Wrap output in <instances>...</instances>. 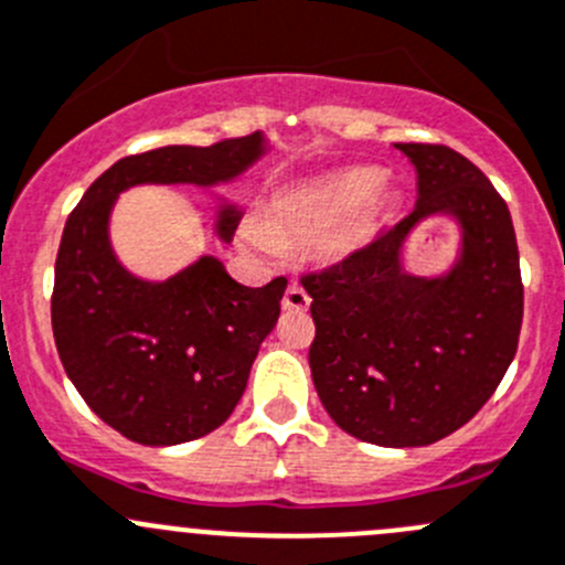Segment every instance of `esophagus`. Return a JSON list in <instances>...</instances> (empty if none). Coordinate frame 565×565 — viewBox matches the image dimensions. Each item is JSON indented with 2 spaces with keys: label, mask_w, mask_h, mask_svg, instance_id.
<instances>
[{
  "label": "esophagus",
  "mask_w": 565,
  "mask_h": 565,
  "mask_svg": "<svg viewBox=\"0 0 565 565\" xmlns=\"http://www.w3.org/2000/svg\"><path fill=\"white\" fill-rule=\"evenodd\" d=\"M309 303H311V298L306 295V289L300 287V284H289L287 292H284V300H281L284 309H287V311H306V309H309Z\"/></svg>",
  "instance_id": "obj_1"
}]
</instances>
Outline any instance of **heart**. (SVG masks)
Returning <instances> with one entry per match:
<instances>
[{
	"label": "heart",
	"mask_w": 565,
	"mask_h": 565,
	"mask_svg": "<svg viewBox=\"0 0 565 565\" xmlns=\"http://www.w3.org/2000/svg\"><path fill=\"white\" fill-rule=\"evenodd\" d=\"M386 206L388 190L377 173L348 168L278 190L259 221L245 223L243 239L270 256L317 243L322 259L342 262L375 237Z\"/></svg>",
	"instance_id": "1"
}]
</instances>
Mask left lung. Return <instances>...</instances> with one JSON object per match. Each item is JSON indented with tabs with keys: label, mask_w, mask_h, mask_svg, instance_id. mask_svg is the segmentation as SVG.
Segmentation results:
<instances>
[{
	"label": "left lung",
	"mask_w": 565,
	"mask_h": 565,
	"mask_svg": "<svg viewBox=\"0 0 565 565\" xmlns=\"http://www.w3.org/2000/svg\"><path fill=\"white\" fill-rule=\"evenodd\" d=\"M394 146L416 171L414 212L300 284L317 326L311 381L331 419L370 445L425 447L463 428L500 386L524 287L511 212L483 171L447 146ZM439 214L459 223L462 248L441 277H414L404 243Z\"/></svg>",
	"instance_id": "obj_1"
}]
</instances>
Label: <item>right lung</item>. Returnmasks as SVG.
<instances>
[{
	"mask_svg": "<svg viewBox=\"0 0 565 565\" xmlns=\"http://www.w3.org/2000/svg\"><path fill=\"white\" fill-rule=\"evenodd\" d=\"M265 154L262 135L215 146H162L115 162L65 221L54 265L52 331L60 361L93 414L126 439L171 447L232 416L259 344L276 328L287 278L243 287L201 256L166 281L126 270L109 245V215L137 184L232 182ZM239 210L223 204L215 232L234 237Z\"/></svg>",
	"mask_w": 565,
	"mask_h": 565,
	"instance_id": "add662e5",
	"label": "right lung"
}]
</instances>
